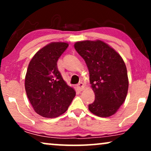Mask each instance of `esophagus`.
Returning a JSON list of instances; mask_svg holds the SVG:
<instances>
[{
	"instance_id": "esophagus-1",
	"label": "esophagus",
	"mask_w": 151,
	"mask_h": 151,
	"mask_svg": "<svg viewBox=\"0 0 151 151\" xmlns=\"http://www.w3.org/2000/svg\"><path fill=\"white\" fill-rule=\"evenodd\" d=\"M77 88H78V90L80 91L83 90L84 88V84L83 82H80V83L77 85Z\"/></svg>"
}]
</instances>
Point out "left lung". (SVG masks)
<instances>
[{
	"instance_id": "8db88e82",
	"label": "left lung",
	"mask_w": 151,
	"mask_h": 151,
	"mask_svg": "<svg viewBox=\"0 0 151 151\" xmlns=\"http://www.w3.org/2000/svg\"><path fill=\"white\" fill-rule=\"evenodd\" d=\"M89 71L95 101L88 109L97 116L106 117L116 113L125 101L129 79L123 59L101 40H85L74 45Z\"/></svg>"
}]
</instances>
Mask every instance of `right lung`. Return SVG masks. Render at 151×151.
<instances>
[{
	"label": "right lung",
	"instance_id": "1",
	"mask_svg": "<svg viewBox=\"0 0 151 151\" xmlns=\"http://www.w3.org/2000/svg\"><path fill=\"white\" fill-rule=\"evenodd\" d=\"M69 46L51 42L40 49L31 60L25 76L27 96L34 111L45 117H55L65 112L76 96L64 81L57 62Z\"/></svg>",
	"mask_w": 151,
	"mask_h": 151
}]
</instances>
